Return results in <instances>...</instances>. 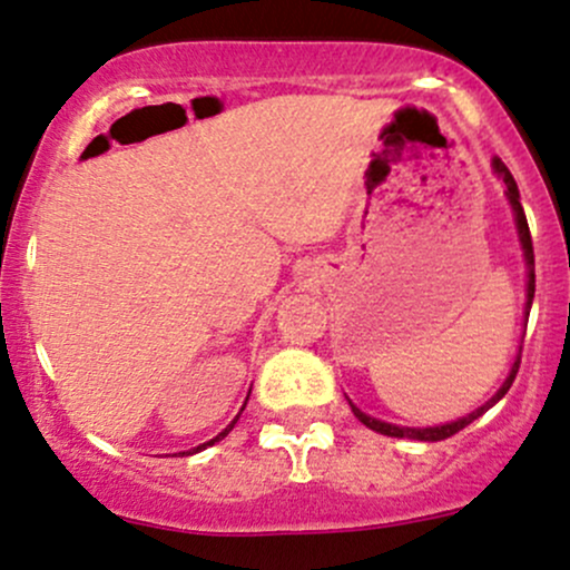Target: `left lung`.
I'll list each match as a JSON object with an SVG mask.
<instances>
[{
  "mask_svg": "<svg viewBox=\"0 0 570 570\" xmlns=\"http://www.w3.org/2000/svg\"><path fill=\"white\" fill-rule=\"evenodd\" d=\"M492 169H495V175L501 177L503 185H507V199L511 204V209H514V223H517V234H520V245H522V253H525V264H528V302H525V315H530V304H533V293H535V261H533V239H530V228H528V217H525V209H522L520 204V190H517V183L514 177H511V171L507 169V164L501 161V158H492ZM517 371H520V355H517L514 366H511L507 382H503L501 390H498L495 395L488 401V404H482L476 409V412L465 414V417L455 420V423H446V425H433V428H404V425H393V423H382V420L376 417H368L366 412H361L353 401H350V406H353L355 417L361 420L363 425L371 428V431L382 433V436H395V439H417V441H441V439H450L455 436L458 431H463L465 425L474 423L476 417H482L484 412H488L490 406H495L498 401L503 399V395L509 393L511 382H514Z\"/></svg>",
  "mask_w": 570,
  "mask_h": 570,
  "instance_id": "8db88e82",
  "label": "left lung"
}]
</instances>
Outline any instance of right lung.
<instances>
[{
    "label": "right lung",
    "mask_w": 570,
    "mask_h": 570,
    "mask_svg": "<svg viewBox=\"0 0 570 570\" xmlns=\"http://www.w3.org/2000/svg\"><path fill=\"white\" fill-rule=\"evenodd\" d=\"M242 409H245V406H242ZM236 420H239V414H236ZM236 420H234V423H236ZM234 423L232 425H228L226 428V431H223V433H217V436L213 439V441H207V444H202V446H196V450H190V452H180V455H194V452H202L204 450V446H209V444H215V441H220L223 436H228V431H232V428H234Z\"/></svg>",
    "instance_id": "1"
}]
</instances>
